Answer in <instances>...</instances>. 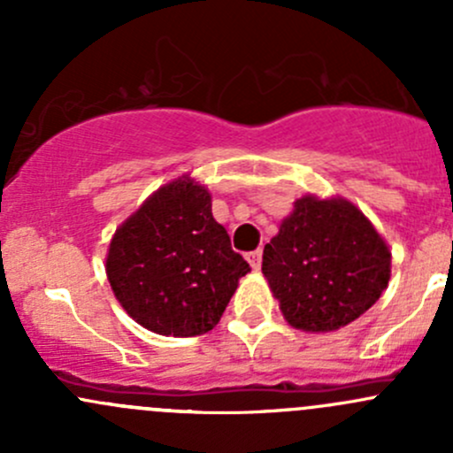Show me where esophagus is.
<instances>
[{
	"label": "esophagus",
	"mask_w": 453,
	"mask_h": 453,
	"mask_svg": "<svg viewBox=\"0 0 453 453\" xmlns=\"http://www.w3.org/2000/svg\"><path fill=\"white\" fill-rule=\"evenodd\" d=\"M248 263L252 265V269H260V258H263V252L260 250H254V252H248Z\"/></svg>",
	"instance_id": "1"
}]
</instances>
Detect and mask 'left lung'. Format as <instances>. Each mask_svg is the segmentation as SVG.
<instances>
[{
  "instance_id": "obj_1",
  "label": "left lung",
  "mask_w": 453,
  "mask_h": 453,
  "mask_svg": "<svg viewBox=\"0 0 453 453\" xmlns=\"http://www.w3.org/2000/svg\"><path fill=\"white\" fill-rule=\"evenodd\" d=\"M390 260L386 239L353 201L304 195L265 245L263 273L291 326L331 333L381 298Z\"/></svg>"
}]
</instances>
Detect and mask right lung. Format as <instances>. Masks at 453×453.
Segmentation results:
<instances>
[{"instance_id": "obj_1", "label": "right lung", "mask_w": 453, "mask_h": 453, "mask_svg": "<svg viewBox=\"0 0 453 453\" xmlns=\"http://www.w3.org/2000/svg\"><path fill=\"white\" fill-rule=\"evenodd\" d=\"M104 269L135 322L157 335L193 337L217 326L250 265L214 221L210 190L181 175L120 223Z\"/></svg>"}]
</instances>
